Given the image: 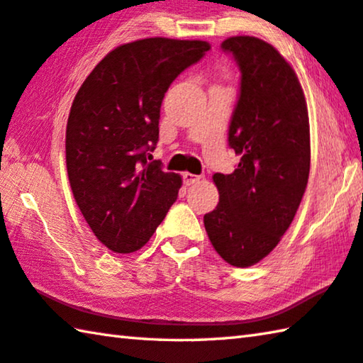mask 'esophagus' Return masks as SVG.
I'll use <instances>...</instances> for the list:
<instances>
[{
    "mask_svg": "<svg viewBox=\"0 0 363 363\" xmlns=\"http://www.w3.org/2000/svg\"><path fill=\"white\" fill-rule=\"evenodd\" d=\"M201 178L202 177H199V175H194V174H189V172H185V174H183V183H185L186 186H189V185H194V183H198Z\"/></svg>",
    "mask_w": 363,
    "mask_h": 363,
    "instance_id": "obj_1",
    "label": "esophagus"
}]
</instances>
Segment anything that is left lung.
Masks as SVG:
<instances>
[{
	"mask_svg": "<svg viewBox=\"0 0 363 363\" xmlns=\"http://www.w3.org/2000/svg\"><path fill=\"white\" fill-rule=\"evenodd\" d=\"M221 48L242 73L228 137L240 161L233 174H213L220 202L204 226L226 263L249 268L281 242L306 191L308 105L294 67L269 43L244 35Z\"/></svg>",
	"mask_w": 363,
	"mask_h": 363,
	"instance_id": "left-lung-1",
	"label": "left lung"
}]
</instances>
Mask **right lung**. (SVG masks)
<instances>
[{"label": "right lung", "mask_w": 363, "mask_h": 363, "mask_svg": "<svg viewBox=\"0 0 363 363\" xmlns=\"http://www.w3.org/2000/svg\"><path fill=\"white\" fill-rule=\"evenodd\" d=\"M208 49L161 36L121 44L76 94L65 135L69 186L95 238L114 253L142 249L177 199L182 177L146 157L164 94Z\"/></svg>", "instance_id": "obj_1"}]
</instances>
